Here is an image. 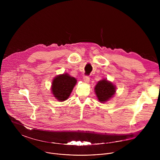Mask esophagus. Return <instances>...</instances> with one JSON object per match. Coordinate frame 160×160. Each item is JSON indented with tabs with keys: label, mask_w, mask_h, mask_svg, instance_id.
Listing matches in <instances>:
<instances>
[{
	"label": "esophagus",
	"mask_w": 160,
	"mask_h": 160,
	"mask_svg": "<svg viewBox=\"0 0 160 160\" xmlns=\"http://www.w3.org/2000/svg\"><path fill=\"white\" fill-rule=\"evenodd\" d=\"M83 81H84L85 83H88L89 82V81H90V78H89V77H88V76H84V77H83Z\"/></svg>",
	"instance_id": "1"
}]
</instances>
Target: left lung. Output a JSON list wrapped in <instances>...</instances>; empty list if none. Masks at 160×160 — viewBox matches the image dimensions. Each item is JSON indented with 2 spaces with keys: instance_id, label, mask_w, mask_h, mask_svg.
I'll return each mask as SVG.
<instances>
[{
  "instance_id": "obj_1",
  "label": "left lung",
  "mask_w": 160,
  "mask_h": 160,
  "mask_svg": "<svg viewBox=\"0 0 160 160\" xmlns=\"http://www.w3.org/2000/svg\"><path fill=\"white\" fill-rule=\"evenodd\" d=\"M117 87L106 78L99 81L94 87V92L98 101L101 103L108 101L116 94Z\"/></svg>"
}]
</instances>
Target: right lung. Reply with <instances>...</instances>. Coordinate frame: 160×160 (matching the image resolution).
<instances>
[{"label": "right lung", "instance_id": "right-lung-1", "mask_svg": "<svg viewBox=\"0 0 160 160\" xmlns=\"http://www.w3.org/2000/svg\"><path fill=\"white\" fill-rule=\"evenodd\" d=\"M77 82L75 77L67 73L58 75L52 82L51 92L58 101H64L70 97Z\"/></svg>", "mask_w": 160, "mask_h": 160}]
</instances>
